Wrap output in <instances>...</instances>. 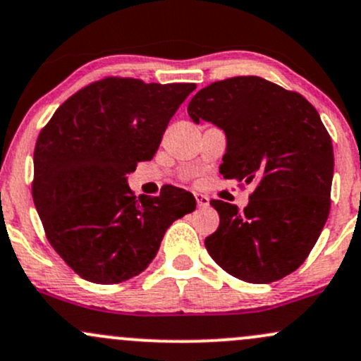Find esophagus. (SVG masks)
I'll use <instances>...</instances> for the list:
<instances>
[{"mask_svg": "<svg viewBox=\"0 0 361 361\" xmlns=\"http://www.w3.org/2000/svg\"><path fill=\"white\" fill-rule=\"evenodd\" d=\"M195 200L199 204V207H209V197L202 195V193H195Z\"/></svg>", "mask_w": 361, "mask_h": 361, "instance_id": "34e87169", "label": "esophagus"}]
</instances>
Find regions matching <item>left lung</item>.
Instances as JSON below:
<instances>
[{
    "label": "left lung",
    "mask_w": 361,
    "mask_h": 361,
    "mask_svg": "<svg viewBox=\"0 0 361 361\" xmlns=\"http://www.w3.org/2000/svg\"><path fill=\"white\" fill-rule=\"evenodd\" d=\"M188 114L224 130L219 173L226 180L257 183L243 211L211 200L221 221L205 238L209 255L247 283L291 274L314 248L331 209L334 152L317 109L265 78L233 77L199 90Z\"/></svg>",
    "instance_id": "left-lung-1"
}]
</instances>
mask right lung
I'll return each mask as SVG.
<instances>
[{"label":"right lung","instance_id":"obj_1","mask_svg":"<svg viewBox=\"0 0 361 361\" xmlns=\"http://www.w3.org/2000/svg\"><path fill=\"white\" fill-rule=\"evenodd\" d=\"M195 84L108 77L66 99L41 130L32 197L51 247L90 283L116 284L152 262L166 229L195 211V197L168 185L137 199L126 174L150 161Z\"/></svg>","mask_w":361,"mask_h":361}]
</instances>
